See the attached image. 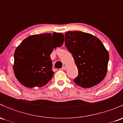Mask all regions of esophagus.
Returning a JSON list of instances; mask_svg holds the SVG:
<instances>
[{
    "label": "esophagus",
    "instance_id": "obj_1",
    "mask_svg": "<svg viewBox=\"0 0 123 123\" xmlns=\"http://www.w3.org/2000/svg\"><path fill=\"white\" fill-rule=\"evenodd\" d=\"M62 70H66V67L65 66H63L62 68V69H61Z\"/></svg>",
    "mask_w": 123,
    "mask_h": 123
}]
</instances>
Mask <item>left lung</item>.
Returning <instances> with one entry per match:
<instances>
[{
    "label": "left lung",
    "mask_w": 123,
    "mask_h": 123,
    "mask_svg": "<svg viewBox=\"0 0 123 123\" xmlns=\"http://www.w3.org/2000/svg\"><path fill=\"white\" fill-rule=\"evenodd\" d=\"M65 43L78 69L79 74L74 82L84 88L101 82L108 71L109 58L101 41L90 33L70 31L65 34Z\"/></svg>",
    "instance_id": "left-lung-1"
}]
</instances>
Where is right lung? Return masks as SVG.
<instances>
[{
	"label": "right lung",
	"mask_w": 123,
	"mask_h": 123,
	"mask_svg": "<svg viewBox=\"0 0 123 123\" xmlns=\"http://www.w3.org/2000/svg\"><path fill=\"white\" fill-rule=\"evenodd\" d=\"M63 43V35L57 32L31 35L25 39L14 52L13 70L19 82L31 88L49 83L54 74L50 55L54 49Z\"/></svg>",
	"instance_id": "right-lung-1"
}]
</instances>
